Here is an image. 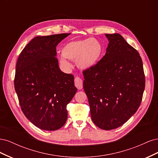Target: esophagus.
<instances>
[{
  "label": "esophagus",
  "mask_w": 158,
  "mask_h": 158,
  "mask_svg": "<svg viewBox=\"0 0 158 158\" xmlns=\"http://www.w3.org/2000/svg\"><path fill=\"white\" fill-rule=\"evenodd\" d=\"M75 86L78 88V89H82L83 88V81L79 77H76L74 79Z\"/></svg>",
  "instance_id": "34e87169"
}]
</instances>
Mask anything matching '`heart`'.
I'll use <instances>...</instances> for the list:
<instances>
[{"instance_id": "heart-1", "label": "heart", "mask_w": 158, "mask_h": 158, "mask_svg": "<svg viewBox=\"0 0 158 158\" xmlns=\"http://www.w3.org/2000/svg\"><path fill=\"white\" fill-rule=\"evenodd\" d=\"M59 62L63 69L71 67L68 61L75 60L76 66L81 70H89L96 65L103 52V47L95 38H85L71 41L63 47Z\"/></svg>"}]
</instances>
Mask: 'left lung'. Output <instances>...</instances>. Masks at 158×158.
I'll use <instances>...</instances> for the list:
<instances>
[{"mask_svg": "<svg viewBox=\"0 0 158 158\" xmlns=\"http://www.w3.org/2000/svg\"><path fill=\"white\" fill-rule=\"evenodd\" d=\"M106 36V53L94 67L83 72V87L93 122L109 131L123 125L136 112L145 76L138 52L118 33Z\"/></svg>", "mask_w": 158, "mask_h": 158, "instance_id": "8db88e82", "label": "left lung"}]
</instances>
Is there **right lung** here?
Instances as JSON below:
<instances>
[{
  "label": "right lung",
  "mask_w": 158,
  "mask_h": 158,
  "mask_svg": "<svg viewBox=\"0 0 158 158\" xmlns=\"http://www.w3.org/2000/svg\"><path fill=\"white\" fill-rule=\"evenodd\" d=\"M70 34L34 37L17 61L14 88L22 111L42 130L56 131L64 125L66 106L77 91L74 76L63 73L56 58V45Z\"/></svg>",
  "instance_id": "obj_1"
}]
</instances>
